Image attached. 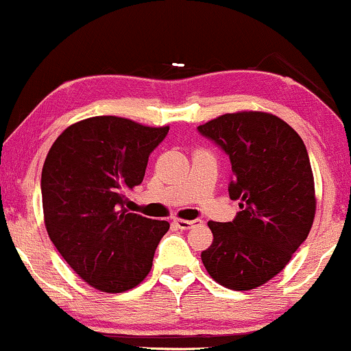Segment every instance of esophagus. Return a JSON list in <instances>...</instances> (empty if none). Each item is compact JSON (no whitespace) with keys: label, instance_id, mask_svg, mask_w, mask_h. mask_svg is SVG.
Listing matches in <instances>:
<instances>
[{"label":"esophagus","instance_id":"esophagus-1","mask_svg":"<svg viewBox=\"0 0 351 351\" xmlns=\"http://www.w3.org/2000/svg\"><path fill=\"white\" fill-rule=\"evenodd\" d=\"M172 224L177 226L179 229H184V231H187V229H192L193 226H198V224H202V219H179V218H174L172 219Z\"/></svg>","mask_w":351,"mask_h":351}]
</instances>
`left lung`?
Wrapping results in <instances>:
<instances>
[{
  "instance_id": "8db88e82",
  "label": "left lung",
  "mask_w": 351,
  "mask_h": 351,
  "mask_svg": "<svg viewBox=\"0 0 351 351\" xmlns=\"http://www.w3.org/2000/svg\"><path fill=\"white\" fill-rule=\"evenodd\" d=\"M231 159L229 197L241 211L208 221L213 244L202 252L211 278L236 291L262 287L287 267L315 215L314 176L301 136L267 112L224 114L198 127Z\"/></svg>"
}]
</instances>
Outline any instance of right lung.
Here are the masks:
<instances>
[{"instance_id": "right-lung-1", "label": "right lung", "mask_w": 351, "mask_h": 351, "mask_svg": "<svg viewBox=\"0 0 351 351\" xmlns=\"http://www.w3.org/2000/svg\"><path fill=\"white\" fill-rule=\"evenodd\" d=\"M167 132L122 117H90L70 125L47 154L40 180L47 232L99 291L135 288L153 267L169 223L130 213L123 203Z\"/></svg>"}]
</instances>
